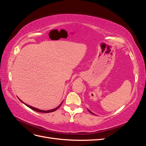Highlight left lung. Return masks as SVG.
Returning <instances> with one entry per match:
<instances>
[{
  "label": "left lung",
  "instance_id": "1",
  "mask_svg": "<svg viewBox=\"0 0 146 146\" xmlns=\"http://www.w3.org/2000/svg\"><path fill=\"white\" fill-rule=\"evenodd\" d=\"M88 111H90V113H91V114H94V113H92V112H91V111H90V110H88Z\"/></svg>",
  "mask_w": 146,
  "mask_h": 146
}]
</instances>
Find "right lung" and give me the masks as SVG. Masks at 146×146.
Listing matches in <instances>:
<instances>
[{"label":"right lung","instance_id":"1","mask_svg":"<svg viewBox=\"0 0 146 146\" xmlns=\"http://www.w3.org/2000/svg\"><path fill=\"white\" fill-rule=\"evenodd\" d=\"M19 100H20L21 102H23V104H24L26 106H27V107H28L29 108H31V109H32L33 110H35V111H38V112H39V113H51V112H53V111H55V110H56L57 109L59 108V107H60L61 105L62 104V103H63V102H62L61 103V104H60L59 106H58V107H57L56 108H54V109L50 110H47V111H46V110H39V109H38V108H35V107H32V106H30V105H27V104H25V103H24V102H23L21 100H20V99H19Z\"/></svg>","mask_w":146,"mask_h":146}]
</instances>
